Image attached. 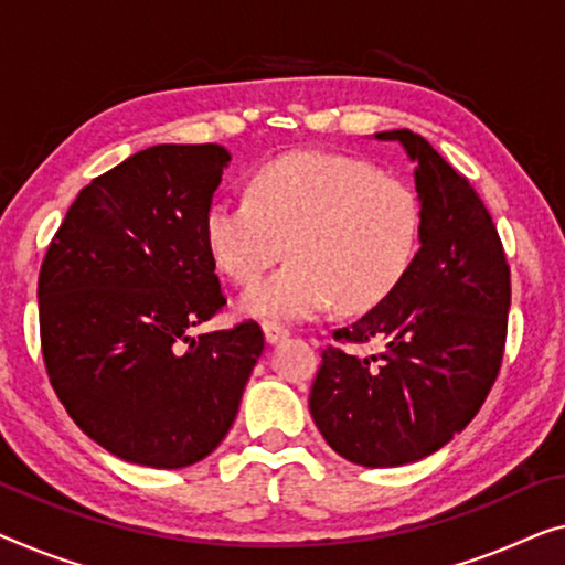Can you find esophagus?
<instances>
[{"label": "esophagus", "instance_id": "34e87169", "mask_svg": "<svg viewBox=\"0 0 565 565\" xmlns=\"http://www.w3.org/2000/svg\"><path fill=\"white\" fill-rule=\"evenodd\" d=\"M264 334H266L268 344H276V342L286 340V337H289L291 332H289V327H284L279 322H264Z\"/></svg>", "mask_w": 565, "mask_h": 565}]
</instances>
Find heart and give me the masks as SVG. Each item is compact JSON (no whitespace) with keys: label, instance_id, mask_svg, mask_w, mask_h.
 I'll use <instances>...</instances> for the list:
<instances>
[{"label":"heart","instance_id":"b5f03b06","mask_svg":"<svg viewBox=\"0 0 565 565\" xmlns=\"http://www.w3.org/2000/svg\"><path fill=\"white\" fill-rule=\"evenodd\" d=\"M205 238L215 264L243 286L289 246V264L243 294L246 315L309 319L334 301L360 315L391 297L414 264L420 202L406 182L360 159L294 151L258 167L248 198L215 200Z\"/></svg>","mask_w":565,"mask_h":565}]
</instances>
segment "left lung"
<instances>
[{
    "label": "left lung",
    "instance_id": "1",
    "mask_svg": "<svg viewBox=\"0 0 565 565\" xmlns=\"http://www.w3.org/2000/svg\"><path fill=\"white\" fill-rule=\"evenodd\" d=\"M375 139L401 141L416 162L420 248L391 297L332 332L348 344L381 340L383 352L327 344L309 393L324 441L373 469L424 459L465 431L498 381L510 309L502 241L467 177L414 131Z\"/></svg>",
    "mask_w": 565,
    "mask_h": 565
}]
</instances>
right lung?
Here are the masks:
<instances>
[{
  "instance_id": "1",
  "label": "right lung",
  "mask_w": 565,
  "mask_h": 565,
  "mask_svg": "<svg viewBox=\"0 0 565 565\" xmlns=\"http://www.w3.org/2000/svg\"><path fill=\"white\" fill-rule=\"evenodd\" d=\"M221 145H157L78 192L40 266L42 360L78 428L154 469L205 459L238 414L264 332L190 337L223 309L205 213Z\"/></svg>"
}]
</instances>
